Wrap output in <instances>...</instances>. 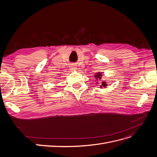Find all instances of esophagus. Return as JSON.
I'll return each mask as SVG.
<instances>
[{"label":"esophagus","mask_w":157,"mask_h":157,"mask_svg":"<svg viewBox=\"0 0 157 157\" xmlns=\"http://www.w3.org/2000/svg\"><path fill=\"white\" fill-rule=\"evenodd\" d=\"M71 71H75V70H76V69H77V67H76V66L75 65H71Z\"/></svg>","instance_id":"esophagus-1"}]
</instances>
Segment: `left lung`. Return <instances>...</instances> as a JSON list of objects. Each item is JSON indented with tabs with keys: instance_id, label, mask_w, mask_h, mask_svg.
<instances>
[{
	"instance_id": "1",
	"label": "left lung",
	"mask_w": 157,
	"mask_h": 157,
	"mask_svg": "<svg viewBox=\"0 0 157 157\" xmlns=\"http://www.w3.org/2000/svg\"><path fill=\"white\" fill-rule=\"evenodd\" d=\"M103 76V75H102V73L101 72H98V73H95V75H94V77H95V78H96V80H97V81H101V77ZM96 84H99V82H96ZM107 86V82H105V81H103L101 82V85H100V87L99 88H103V87H106Z\"/></svg>"
}]
</instances>
